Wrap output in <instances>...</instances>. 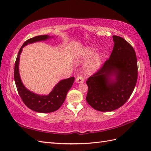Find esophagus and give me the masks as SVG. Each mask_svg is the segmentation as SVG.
Returning <instances> with one entry per match:
<instances>
[{"instance_id": "34e87169", "label": "esophagus", "mask_w": 151, "mask_h": 151, "mask_svg": "<svg viewBox=\"0 0 151 151\" xmlns=\"http://www.w3.org/2000/svg\"><path fill=\"white\" fill-rule=\"evenodd\" d=\"M76 82L77 83H82L84 82V78H83L82 76H81V75L78 76L76 78Z\"/></svg>"}]
</instances>
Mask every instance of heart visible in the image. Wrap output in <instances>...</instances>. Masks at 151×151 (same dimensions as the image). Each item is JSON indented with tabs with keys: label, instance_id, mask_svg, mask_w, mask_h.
<instances>
[{
	"label": "heart",
	"instance_id": "1",
	"mask_svg": "<svg viewBox=\"0 0 151 151\" xmlns=\"http://www.w3.org/2000/svg\"><path fill=\"white\" fill-rule=\"evenodd\" d=\"M94 53L95 51L93 49L88 48V49L85 50L84 54H83V57H84V60H88L94 55ZM102 59V56L101 54H95L93 57L90 62H89L88 66L86 67V71L88 73H93L96 71L101 65Z\"/></svg>",
	"mask_w": 151,
	"mask_h": 151
}]
</instances>
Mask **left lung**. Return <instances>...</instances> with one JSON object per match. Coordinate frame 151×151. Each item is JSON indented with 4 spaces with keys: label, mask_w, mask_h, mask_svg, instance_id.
I'll return each mask as SVG.
<instances>
[{
    "label": "left lung",
    "mask_w": 151,
    "mask_h": 151,
    "mask_svg": "<svg viewBox=\"0 0 151 151\" xmlns=\"http://www.w3.org/2000/svg\"><path fill=\"white\" fill-rule=\"evenodd\" d=\"M113 40L110 58L86 81V101L101 111H111L122 106L132 95L137 82V63L134 48L123 37L113 36Z\"/></svg>",
    "instance_id": "8db88e82"
}]
</instances>
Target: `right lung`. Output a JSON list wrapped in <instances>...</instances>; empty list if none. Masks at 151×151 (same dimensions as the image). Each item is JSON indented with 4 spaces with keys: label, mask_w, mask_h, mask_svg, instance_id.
Listing matches in <instances>:
<instances>
[{
    "label": "right lung",
    "mask_w": 151,
    "mask_h": 151,
    "mask_svg": "<svg viewBox=\"0 0 151 151\" xmlns=\"http://www.w3.org/2000/svg\"><path fill=\"white\" fill-rule=\"evenodd\" d=\"M49 37H50L47 35L37 36L25 41L19 51L14 67V80L15 85L22 102L28 108L35 111L40 112V113H50V112H53L58 110L61 106L63 104L66 98L67 92L71 88L74 81H75L74 77L62 80L58 84H57L49 95L42 96L35 94L28 90L22 84L19 73V57H20L22 49L28 44L46 40Z\"/></svg>",
    "instance_id": "right-lung-1"
}]
</instances>
